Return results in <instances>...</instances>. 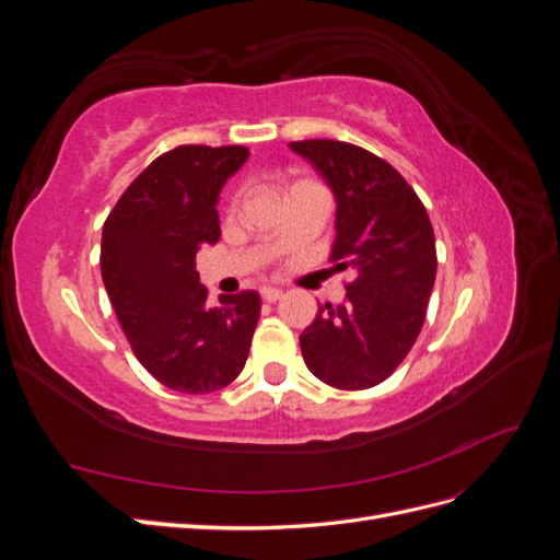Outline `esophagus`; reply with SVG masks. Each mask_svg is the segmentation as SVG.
<instances>
[{"instance_id":"1","label":"esophagus","mask_w":560,"mask_h":560,"mask_svg":"<svg viewBox=\"0 0 560 560\" xmlns=\"http://www.w3.org/2000/svg\"><path fill=\"white\" fill-rule=\"evenodd\" d=\"M261 299L268 303H276L282 299V290H278V287H261Z\"/></svg>"}]
</instances>
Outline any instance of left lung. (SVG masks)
I'll return each instance as SVG.
<instances>
[{
    "instance_id": "1",
    "label": "left lung",
    "mask_w": 560,
    "mask_h": 560,
    "mask_svg": "<svg viewBox=\"0 0 560 560\" xmlns=\"http://www.w3.org/2000/svg\"><path fill=\"white\" fill-rule=\"evenodd\" d=\"M290 147L329 182L331 261L354 273L341 306H319L299 336L303 362L331 387H374L404 362L425 322L436 276L432 222L411 184L371 151L338 140Z\"/></svg>"
}]
</instances>
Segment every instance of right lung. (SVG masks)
Here are the masks:
<instances>
[{
    "instance_id": "1",
    "label": "right lung",
    "mask_w": 560,
    "mask_h": 560,
    "mask_svg": "<svg viewBox=\"0 0 560 560\" xmlns=\"http://www.w3.org/2000/svg\"><path fill=\"white\" fill-rule=\"evenodd\" d=\"M241 144H182L151 161L105 219L100 268L140 364L165 387L206 395L238 378L257 329V292L208 308L196 252L219 241L217 198L247 161Z\"/></svg>"
}]
</instances>
